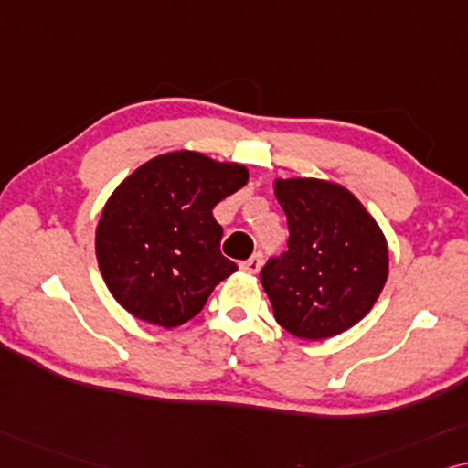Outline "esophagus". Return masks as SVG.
<instances>
[{
	"mask_svg": "<svg viewBox=\"0 0 468 468\" xmlns=\"http://www.w3.org/2000/svg\"><path fill=\"white\" fill-rule=\"evenodd\" d=\"M239 267L248 273H257L261 270V254H252L250 259L244 261V263H239Z\"/></svg>",
	"mask_w": 468,
	"mask_h": 468,
	"instance_id": "obj_1",
	"label": "esophagus"
}]
</instances>
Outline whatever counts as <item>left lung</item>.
Instances as JSON below:
<instances>
[{"label":"left lung","mask_w":468,"mask_h":468,"mask_svg":"<svg viewBox=\"0 0 468 468\" xmlns=\"http://www.w3.org/2000/svg\"><path fill=\"white\" fill-rule=\"evenodd\" d=\"M289 250L261 270L273 316L303 340H325L370 313L389 271L383 230L357 197L313 177L276 179Z\"/></svg>","instance_id":"1"}]
</instances>
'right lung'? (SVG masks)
<instances>
[{
  "mask_svg": "<svg viewBox=\"0 0 468 468\" xmlns=\"http://www.w3.org/2000/svg\"><path fill=\"white\" fill-rule=\"evenodd\" d=\"M248 169L198 152L155 155L117 186L96 229L98 267L136 319L177 327L238 265L220 252L211 209L244 188Z\"/></svg>",
  "mask_w": 468,
  "mask_h": 468,
  "instance_id": "obj_1",
  "label": "right lung"
}]
</instances>
